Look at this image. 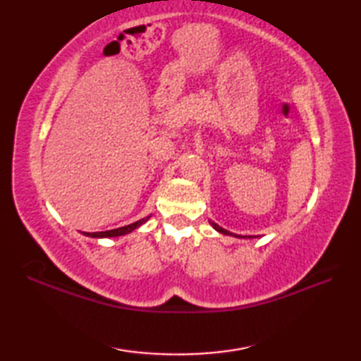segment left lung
<instances>
[{
	"mask_svg": "<svg viewBox=\"0 0 361 361\" xmlns=\"http://www.w3.org/2000/svg\"><path fill=\"white\" fill-rule=\"evenodd\" d=\"M211 225H212V228L216 229V231H219V233H221V234H226V235H233V233H229V231H226V229H224L221 226H219L217 224H214V221H211ZM237 237V235H235Z\"/></svg>",
	"mask_w": 361,
	"mask_h": 361,
	"instance_id": "left-lung-1",
	"label": "left lung"
}]
</instances>
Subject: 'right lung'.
Returning <instances> with one entry per match:
<instances>
[{"mask_svg":"<svg viewBox=\"0 0 361 361\" xmlns=\"http://www.w3.org/2000/svg\"><path fill=\"white\" fill-rule=\"evenodd\" d=\"M149 220V217L145 219H141L135 221V224L132 225H127V226H122V228H116V229H110V231H99V233H85V235L88 237H96V239H101V237H118V235H124V234H128L135 231L136 228H140L142 224H145V221Z\"/></svg>","mask_w":361,"mask_h":361,"instance_id":"add662e5","label":"right lung"}]
</instances>
